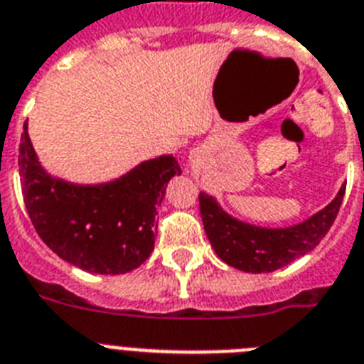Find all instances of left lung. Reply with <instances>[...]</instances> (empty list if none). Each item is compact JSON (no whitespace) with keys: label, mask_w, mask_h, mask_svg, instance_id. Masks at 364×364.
I'll return each mask as SVG.
<instances>
[{"label":"left lung","mask_w":364,"mask_h":364,"mask_svg":"<svg viewBox=\"0 0 364 364\" xmlns=\"http://www.w3.org/2000/svg\"><path fill=\"white\" fill-rule=\"evenodd\" d=\"M344 189L346 186L338 189L331 203L301 223L277 229L234 218L221 208L215 197L203 191L199 195V208L204 232L225 264L245 273L275 272L316 247L337 218Z\"/></svg>","instance_id":"1"}]
</instances>
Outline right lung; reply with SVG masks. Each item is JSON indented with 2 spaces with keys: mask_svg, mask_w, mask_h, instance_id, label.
<instances>
[{
  "mask_svg": "<svg viewBox=\"0 0 364 364\" xmlns=\"http://www.w3.org/2000/svg\"><path fill=\"white\" fill-rule=\"evenodd\" d=\"M18 165L27 214L42 242L65 262L98 275L128 273L150 257L156 208L169 180L182 173L175 156L164 154L109 182L74 184L42 167L27 121Z\"/></svg>",
  "mask_w": 364,
  "mask_h": 364,
  "instance_id": "add662e5",
  "label": "right lung"
}]
</instances>
